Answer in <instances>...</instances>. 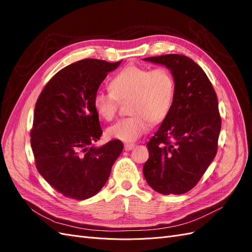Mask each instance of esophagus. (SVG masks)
I'll use <instances>...</instances> for the list:
<instances>
[{"instance_id": "1", "label": "esophagus", "mask_w": 252, "mask_h": 252, "mask_svg": "<svg viewBox=\"0 0 252 252\" xmlns=\"http://www.w3.org/2000/svg\"><path fill=\"white\" fill-rule=\"evenodd\" d=\"M134 147H135V145H134V144H125V146H124L125 150H127V151H129V150H132Z\"/></svg>"}]
</instances>
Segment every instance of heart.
I'll return each instance as SVG.
<instances>
[{
    "instance_id": "heart-1",
    "label": "heart",
    "mask_w": 252,
    "mask_h": 252,
    "mask_svg": "<svg viewBox=\"0 0 252 252\" xmlns=\"http://www.w3.org/2000/svg\"><path fill=\"white\" fill-rule=\"evenodd\" d=\"M109 91L95 93L93 105L96 113L110 121L117 116L120 102L129 101L133 116L118 121L107 129L109 138L125 143L138 140L150 127L168 116L174 101L175 84L166 68L150 69L128 66L118 72L109 84Z\"/></svg>"
}]
</instances>
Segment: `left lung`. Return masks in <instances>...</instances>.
Listing matches in <instances>:
<instances>
[{"label": "left lung", "mask_w": 252, "mask_h": 252, "mask_svg": "<svg viewBox=\"0 0 252 252\" xmlns=\"http://www.w3.org/2000/svg\"><path fill=\"white\" fill-rule=\"evenodd\" d=\"M143 60L168 68L175 84L171 110L147 143L144 177L158 193L183 194L196 185L217 155L222 123L218 97L204 70L188 57Z\"/></svg>", "instance_id": "obj_1"}]
</instances>
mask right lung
Masks as SVG:
<instances>
[{
  "mask_svg": "<svg viewBox=\"0 0 252 252\" xmlns=\"http://www.w3.org/2000/svg\"><path fill=\"white\" fill-rule=\"evenodd\" d=\"M121 62L78 61L60 70L37 98L30 131L36 169L66 197L96 194L123 150L118 140L95 146L103 132L93 105L101 83Z\"/></svg>",
  "mask_w": 252,
  "mask_h": 252,
  "instance_id": "add662e5",
  "label": "right lung"
}]
</instances>
